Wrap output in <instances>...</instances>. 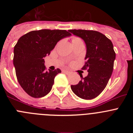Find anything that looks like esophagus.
Here are the masks:
<instances>
[{
	"label": "esophagus",
	"instance_id": "34e87169",
	"mask_svg": "<svg viewBox=\"0 0 133 133\" xmlns=\"http://www.w3.org/2000/svg\"><path fill=\"white\" fill-rule=\"evenodd\" d=\"M63 72H64V73H65V74H67V75H68V74L70 73V71H69V70H63Z\"/></svg>",
	"mask_w": 133,
	"mask_h": 133
}]
</instances>
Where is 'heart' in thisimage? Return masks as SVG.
<instances>
[{
  "label": "heart",
  "instance_id": "b5f03b06",
  "mask_svg": "<svg viewBox=\"0 0 133 133\" xmlns=\"http://www.w3.org/2000/svg\"><path fill=\"white\" fill-rule=\"evenodd\" d=\"M76 41H82L79 38H77V37H73L72 38V42H76Z\"/></svg>",
  "mask_w": 133,
  "mask_h": 133
}]
</instances>
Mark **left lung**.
<instances>
[{
	"label": "left lung",
	"instance_id": "8db88e82",
	"mask_svg": "<svg viewBox=\"0 0 133 133\" xmlns=\"http://www.w3.org/2000/svg\"><path fill=\"white\" fill-rule=\"evenodd\" d=\"M81 38L86 44V63L83 69H88V75L76 85H71L72 92L83 99L95 98L103 91L113 70L116 54L113 44L105 35L95 30H69ZM71 35V34H70Z\"/></svg>",
	"mask_w": 133,
	"mask_h": 133
}]
</instances>
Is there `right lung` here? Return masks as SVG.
I'll use <instances>...</instances> for the list:
<instances>
[{
    "instance_id": "1",
    "label": "right lung",
    "mask_w": 133,
    "mask_h": 133,
    "mask_svg": "<svg viewBox=\"0 0 133 133\" xmlns=\"http://www.w3.org/2000/svg\"><path fill=\"white\" fill-rule=\"evenodd\" d=\"M70 35L65 30L43 29L29 32L18 39L13 64L20 85L30 97L41 98L51 90L55 77L61 70L46 71L44 58L58 41Z\"/></svg>"
}]
</instances>
